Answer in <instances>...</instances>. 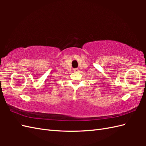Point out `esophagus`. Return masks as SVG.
<instances>
[{"label": "esophagus", "instance_id": "obj_1", "mask_svg": "<svg viewBox=\"0 0 146 146\" xmlns=\"http://www.w3.org/2000/svg\"><path fill=\"white\" fill-rule=\"evenodd\" d=\"M78 71H79L78 68H75V69H74V71H75V72H78Z\"/></svg>", "mask_w": 146, "mask_h": 146}]
</instances>
